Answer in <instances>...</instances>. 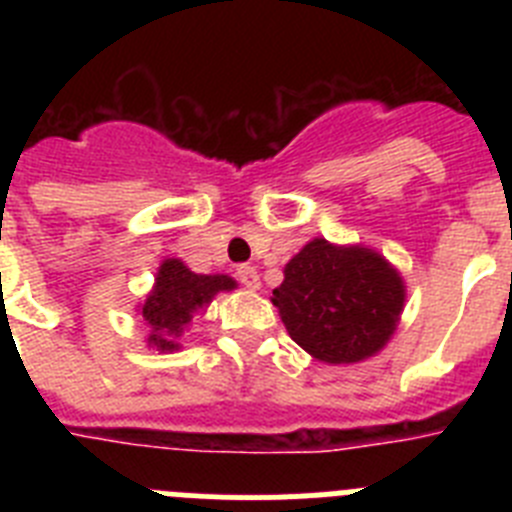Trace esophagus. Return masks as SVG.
I'll use <instances>...</instances> for the list:
<instances>
[{
	"instance_id": "1",
	"label": "esophagus",
	"mask_w": 512,
	"mask_h": 512,
	"mask_svg": "<svg viewBox=\"0 0 512 512\" xmlns=\"http://www.w3.org/2000/svg\"><path fill=\"white\" fill-rule=\"evenodd\" d=\"M238 279H241V284H246L248 289H259L261 287V279H259V271L253 269V266H238Z\"/></svg>"
}]
</instances>
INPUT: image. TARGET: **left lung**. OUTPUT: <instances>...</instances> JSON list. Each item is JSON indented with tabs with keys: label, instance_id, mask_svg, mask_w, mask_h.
I'll list each match as a JSON object with an SVG mask.
<instances>
[{
	"label": "left lung",
	"instance_id": "1",
	"mask_svg": "<svg viewBox=\"0 0 512 512\" xmlns=\"http://www.w3.org/2000/svg\"><path fill=\"white\" fill-rule=\"evenodd\" d=\"M405 297V279L382 253L325 238L305 243L271 292L289 338L333 366L377 356L395 336Z\"/></svg>",
	"mask_w": 512,
	"mask_h": 512
}]
</instances>
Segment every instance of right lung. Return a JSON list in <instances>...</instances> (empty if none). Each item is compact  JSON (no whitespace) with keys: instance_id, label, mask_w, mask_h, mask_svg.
I'll use <instances>...</instances> for the list:
<instances>
[{"instance_id":"1","label":"right lung","mask_w":512,"mask_h":512,"mask_svg":"<svg viewBox=\"0 0 512 512\" xmlns=\"http://www.w3.org/2000/svg\"><path fill=\"white\" fill-rule=\"evenodd\" d=\"M235 287L238 282L228 274H197L182 259L161 261L153 289L135 310L148 328V348H156L161 354L179 351V338L194 315L207 312L220 292H233Z\"/></svg>"}]
</instances>
